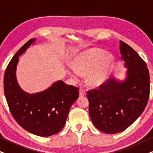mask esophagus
I'll return each instance as SVG.
<instances>
[{
  "instance_id": "obj_1",
  "label": "esophagus",
  "mask_w": 153,
  "mask_h": 153,
  "mask_svg": "<svg viewBox=\"0 0 153 153\" xmlns=\"http://www.w3.org/2000/svg\"><path fill=\"white\" fill-rule=\"evenodd\" d=\"M86 94V91L84 89H80V96H85Z\"/></svg>"
}]
</instances>
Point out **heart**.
<instances>
[{
	"mask_svg": "<svg viewBox=\"0 0 153 153\" xmlns=\"http://www.w3.org/2000/svg\"><path fill=\"white\" fill-rule=\"evenodd\" d=\"M113 65V57L100 49H91L75 56L70 73L77 79L78 75L86 74V81L91 86L103 84L109 76Z\"/></svg>",
	"mask_w": 153,
	"mask_h": 153,
	"instance_id": "b5f03b06",
	"label": "heart"
}]
</instances>
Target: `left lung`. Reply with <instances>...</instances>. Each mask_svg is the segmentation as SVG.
I'll return each mask as SVG.
<instances>
[{
    "mask_svg": "<svg viewBox=\"0 0 153 153\" xmlns=\"http://www.w3.org/2000/svg\"><path fill=\"white\" fill-rule=\"evenodd\" d=\"M119 49L128 68L126 80L118 82L111 78L87 93L92 123L108 134L130 126L144 111L150 96V74L146 62L125 42L120 41Z\"/></svg>",
    "mask_w": 153,
    "mask_h": 153,
    "instance_id": "8db88e82",
    "label": "left lung"
}]
</instances>
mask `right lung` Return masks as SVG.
<instances>
[{"mask_svg": "<svg viewBox=\"0 0 153 153\" xmlns=\"http://www.w3.org/2000/svg\"><path fill=\"white\" fill-rule=\"evenodd\" d=\"M34 41L35 39L26 42L7 65L4 74V93L17 123L28 132L46 137L56 134L63 128L69 110L79 97V89L62 80L33 94L26 93L19 87L15 77L18 57Z\"/></svg>", "mask_w": 153, "mask_h": 153, "instance_id": "right-lung-1", "label": "right lung"}]
</instances>
